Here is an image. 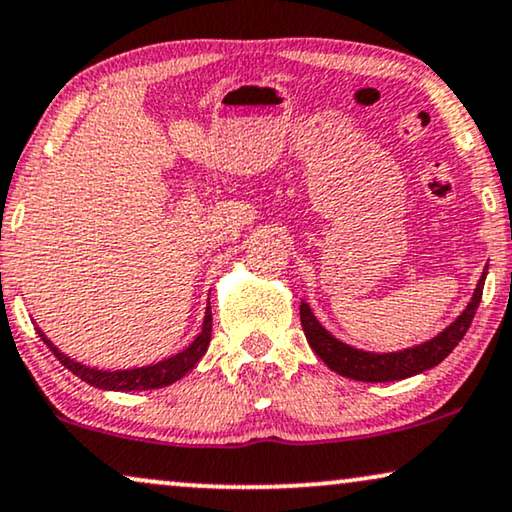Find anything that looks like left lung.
Returning <instances> with one entry per match:
<instances>
[{
	"label": "left lung",
	"instance_id": "obj_1",
	"mask_svg": "<svg viewBox=\"0 0 512 512\" xmlns=\"http://www.w3.org/2000/svg\"><path fill=\"white\" fill-rule=\"evenodd\" d=\"M487 269L489 267L485 264V271H482L480 281L475 285L473 297H470L466 309L454 318V323H449L445 330L438 332V335L431 339H426V342L386 353L356 349V346L337 339L330 330H325L323 323L313 316L309 302L302 299V304H299V316H302L306 342H309L313 353H316L332 372L342 374L346 379L381 384V381H400L414 377V374H421L431 370L435 365H440L442 360L454 351V346L461 342L463 335H466L470 323H473L475 311H478L480 306Z\"/></svg>",
	"mask_w": 512,
	"mask_h": 512
}]
</instances>
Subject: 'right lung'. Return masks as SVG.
<instances>
[{"label": "right lung", "instance_id": "1", "mask_svg": "<svg viewBox=\"0 0 512 512\" xmlns=\"http://www.w3.org/2000/svg\"><path fill=\"white\" fill-rule=\"evenodd\" d=\"M210 330H213V313H210V304L206 306V316H203L201 332L194 337V342L187 349L173 353V356L159 360V363L142 365V367H126V370H100V367H91L79 363L70 356H65L49 337L44 335L37 327L39 337L44 339V344L53 351V356L60 360V365H65L72 374H77L81 381L91 384L102 391H149V388H163L175 384L177 379L185 377L187 372H192L196 363L206 356L208 344H210Z\"/></svg>", "mask_w": 512, "mask_h": 512}]
</instances>
